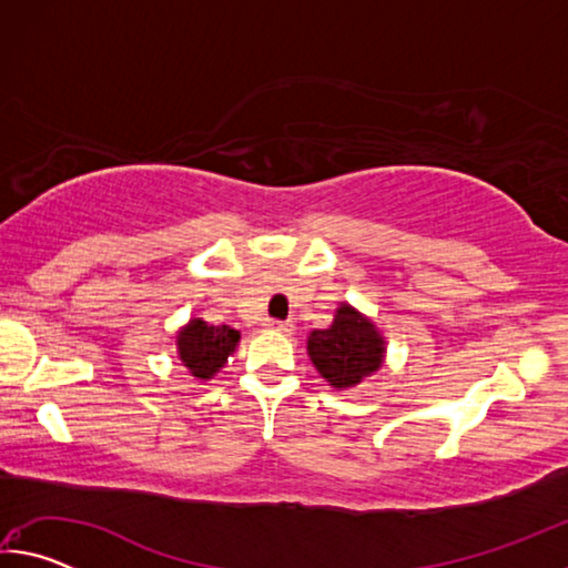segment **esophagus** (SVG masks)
<instances>
[{"label":"esophagus","mask_w":568,"mask_h":568,"mask_svg":"<svg viewBox=\"0 0 568 568\" xmlns=\"http://www.w3.org/2000/svg\"><path fill=\"white\" fill-rule=\"evenodd\" d=\"M267 328L275 331V333H291L293 331V323H287V321H267Z\"/></svg>","instance_id":"34e87169"}]
</instances>
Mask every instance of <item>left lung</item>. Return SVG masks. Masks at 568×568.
Here are the masks:
<instances>
[{
  "instance_id": "obj_1",
  "label": "left lung",
  "mask_w": 568,
  "mask_h": 568,
  "mask_svg": "<svg viewBox=\"0 0 568 568\" xmlns=\"http://www.w3.org/2000/svg\"><path fill=\"white\" fill-rule=\"evenodd\" d=\"M307 355L328 386L345 390L381 368L386 341L371 318L341 303L328 328L307 335Z\"/></svg>"
}]
</instances>
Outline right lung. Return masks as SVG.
Segmentation results:
<instances>
[{
  "mask_svg": "<svg viewBox=\"0 0 568 568\" xmlns=\"http://www.w3.org/2000/svg\"><path fill=\"white\" fill-rule=\"evenodd\" d=\"M237 341L240 333L230 325H207L203 318H192L178 333V355L190 376L207 381L227 363Z\"/></svg>",
  "mask_w": 568,
  "mask_h": 568,
  "instance_id": "add662e5",
  "label": "right lung"
}]
</instances>
